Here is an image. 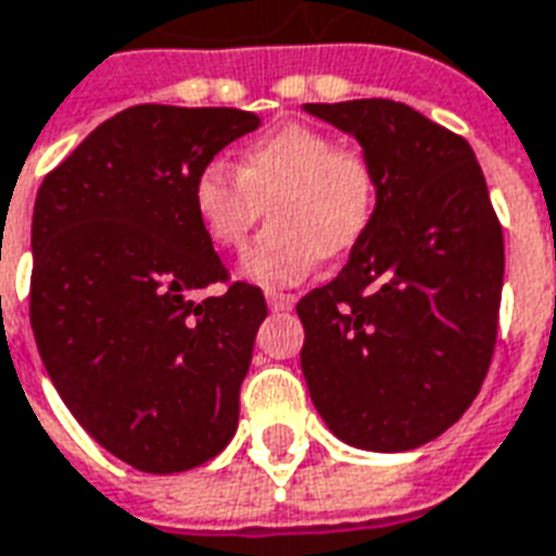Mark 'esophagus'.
<instances>
[{
    "instance_id": "obj_1",
    "label": "esophagus",
    "mask_w": 556,
    "mask_h": 556,
    "mask_svg": "<svg viewBox=\"0 0 556 556\" xmlns=\"http://www.w3.org/2000/svg\"><path fill=\"white\" fill-rule=\"evenodd\" d=\"M265 300L274 312H286L294 306V294H286V291H267Z\"/></svg>"
}]
</instances>
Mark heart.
Listing matches in <instances>:
<instances>
[{
    "mask_svg": "<svg viewBox=\"0 0 556 556\" xmlns=\"http://www.w3.org/2000/svg\"><path fill=\"white\" fill-rule=\"evenodd\" d=\"M382 197L377 164L341 150L336 135L289 123L250 141L236 170L203 164L191 203L203 236L217 250H238L267 205L265 232L241 256V277L265 289L294 286L318 265L339 258L371 229Z\"/></svg>",
    "mask_w": 556,
    "mask_h": 556,
    "instance_id": "1",
    "label": "heart"
}]
</instances>
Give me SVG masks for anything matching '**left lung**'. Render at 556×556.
<instances>
[{
  "mask_svg": "<svg viewBox=\"0 0 556 556\" xmlns=\"http://www.w3.org/2000/svg\"><path fill=\"white\" fill-rule=\"evenodd\" d=\"M377 164L371 229L298 303L312 404L341 442L413 451L456 425L486 380L504 232L466 138L394 100L309 102Z\"/></svg>",
  "mask_w": 556,
  "mask_h": 556,
  "instance_id": "1",
  "label": "left lung"
}]
</instances>
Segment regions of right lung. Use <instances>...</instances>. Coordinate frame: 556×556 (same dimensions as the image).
Masks as SVG:
<instances>
[{
	"instance_id": "right-lung-1",
	"label": "right lung",
	"mask_w": 556,
	"mask_h": 556,
	"mask_svg": "<svg viewBox=\"0 0 556 556\" xmlns=\"http://www.w3.org/2000/svg\"><path fill=\"white\" fill-rule=\"evenodd\" d=\"M241 109L135 105L47 174L31 217L28 318L61 401L150 475L203 466L238 427L265 294L229 282L194 215L203 164L253 131Z\"/></svg>"
}]
</instances>
